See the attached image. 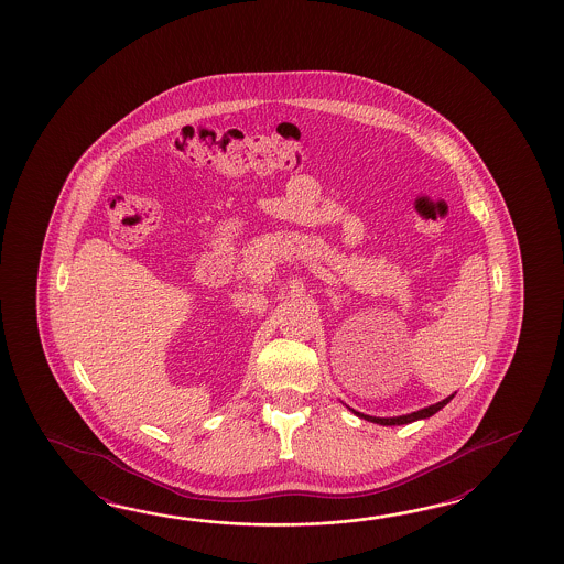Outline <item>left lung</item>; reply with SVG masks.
<instances>
[{
  "mask_svg": "<svg viewBox=\"0 0 564 564\" xmlns=\"http://www.w3.org/2000/svg\"><path fill=\"white\" fill-rule=\"evenodd\" d=\"M452 399H454V395L445 397L444 401H440V403H435V405L420 409V411H413V413H409V415H399V417H371V415H365V413H359V411H355V409H350V411H352L357 417H360V420L372 421V423H379V425H405V423H413V421L432 417L440 409H444Z\"/></svg>",
  "mask_w": 564,
  "mask_h": 564,
  "instance_id": "left-lung-1",
  "label": "left lung"
}]
</instances>
